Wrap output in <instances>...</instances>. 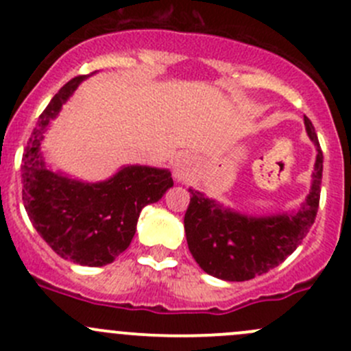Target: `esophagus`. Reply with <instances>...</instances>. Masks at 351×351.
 Returning a JSON list of instances; mask_svg holds the SVG:
<instances>
[{"mask_svg": "<svg viewBox=\"0 0 351 351\" xmlns=\"http://www.w3.org/2000/svg\"><path fill=\"white\" fill-rule=\"evenodd\" d=\"M195 173V159L190 154H182L173 165V176L178 183L189 182Z\"/></svg>", "mask_w": 351, "mask_h": 351, "instance_id": "obj_1", "label": "esophagus"}]
</instances>
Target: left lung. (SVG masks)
<instances>
[{
    "mask_svg": "<svg viewBox=\"0 0 351 351\" xmlns=\"http://www.w3.org/2000/svg\"><path fill=\"white\" fill-rule=\"evenodd\" d=\"M304 123L317 154L311 192L297 212L246 215L189 189L192 195L183 221L186 243L205 274L228 282L251 280L278 267L306 238L319 207L323 151L313 122L304 117Z\"/></svg>",
    "mask_w": 351,
    "mask_h": 351,
    "instance_id": "left-lung-1",
    "label": "left lung"
}]
</instances>
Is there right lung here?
I'll list each match as a JSON object with an SVG mask.
<instances>
[{
	"mask_svg": "<svg viewBox=\"0 0 351 351\" xmlns=\"http://www.w3.org/2000/svg\"><path fill=\"white\" fill-rule=\"evenodd\" d=\"M86 77L67 81L38 117L22 159V198L34 228L59 256L104 267L129 247L141 210L165 195L173 178L168 169L132 165L88 183L47 168L40 151L45 130Z\"/></svg>",
	"mask_w": 351,
	"mask_h": 351,
	"instance_id": "obj_1",
	"label": "right lung"
}]
</instances>
